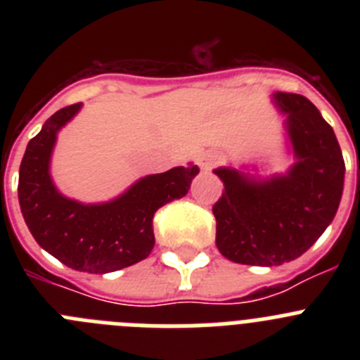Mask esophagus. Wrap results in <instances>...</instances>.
Returning <instances> with one entry per match:
<instances>
[{"label":"esophagus","mask_w":360,"mask_h":360,"mask_svg":"<svg viewBox=\"0 0 360 360\" xmlns=\"http://www.w3.org/2000/svg\"><path fill=\"white\" fill-rule=\"evenodd\" d=\"M198 165H200V169L203 171L212 169V167L216 165V157L214 155H211V153H203V155H200L198 157Z\"/></svg>","instance_id":"34e87169"}]
</instances>
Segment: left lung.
<instances>
[{"mask_svg":"<svg viewBox=\"0 0 360 360\" xmlns=\"http://www.w3.org/2000/svg\"><path fill=\"white\" fill-rule=\"evenodd\" d=\"M295 162L285 174L254 178L218 167L224 193L212 205L216 247L241 265L278 266L307 252L332 224L345 160L332 126L307 97L276 91Z\"/></svg>","mask_w":360,"mask_h":360,"instance_id":"obj_1","label":"left lung"}]
</instances>
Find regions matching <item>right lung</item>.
Wrapping results in <instances>:
<instances>
[{
	"mask_svg": "<svg viewBox=\"0 0 360 360\" xmlns=\"http://www.w3.org/2000/svg\"><path fill=\"white\" fill-rule=\"evenodd\" d=\"M82 104L56 111L27 146L19 167L18 198L34 240L66 266L106 274L142 262L155 245L153 216L162 205L187 195L198 165L149 174L106 203H81L56 189L50 157L57 131Z\"/></svg>",
	"mask_w": 360,
	"mask_h": 360,
	"instance_id": "add662e5",
	"label": "right lung"
}]
</instances>
